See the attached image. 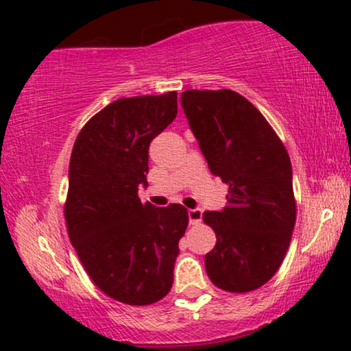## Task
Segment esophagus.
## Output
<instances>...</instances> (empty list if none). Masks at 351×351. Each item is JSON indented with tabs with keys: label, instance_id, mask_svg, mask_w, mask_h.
I'll list each match as a JSON object with an SVG mask.
<instances>
[{
	"label": "esophagus",
	"instance_id": "obj_1",
	"mask_svg": "<svg viewBox=\"0 0 351 351\" xmlns=\"http://www.w3.org/2000/svg\"><path fill=\"white\" fill-rule=\"evenodd\" d=\"M202 209H189V221L192 226H199V222H202Z\"/></svg>",
	"mask_w": 351,
	"mask_h": 351
}]
</instances>
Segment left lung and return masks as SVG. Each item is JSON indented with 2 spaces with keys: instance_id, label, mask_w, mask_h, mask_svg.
Listing matches in <instances>:
<instances>
[{
  "instance_id": "8db88e82",
  "label": "left lung",
  "mask_w": 351,
  "mask_h": 351,
  "mask_svg": "<svg viewBox=\"0 0 351 351\" xmlns=\"http://www.w3.org/2000/svg\"><path fill=\"white\" fill-rule=\"evenodd\" d=\"M182 108L209 171L229 185L227 206L204 211L216 245L208 277L226 292L265 285L279 269L297 219L289 153L266 117L234 90H186Z\"/></svg>"
}]
</instances>
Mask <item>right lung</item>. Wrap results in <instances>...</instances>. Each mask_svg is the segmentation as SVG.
Wrapping results in <instances>:
<instances>
[{"label": "right lung", "instance_id": "1", "mask_svg": "<svg viewBox=\"0 0 351 351\" xmlns=\"http://www.w3.org/2000/svg\"><path fill=\"white\" fill-rule=\"evenodd\" d=\"M177 116V92L121 98L77 135L64 217L86 274L108 297L134 306L159 302L174 282L179 240L189 226L182 204L142 203L148 147Z\"/></svg>", "mask_w": 351, "mask_h": 351}]
</instances>
